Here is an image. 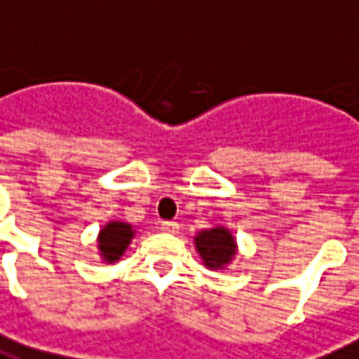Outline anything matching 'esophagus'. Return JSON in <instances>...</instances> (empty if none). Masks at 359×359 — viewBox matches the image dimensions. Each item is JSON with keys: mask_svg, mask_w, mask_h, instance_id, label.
I'll return each mask as SVG.
<instances>
[{"mask_svg": "<svg viewBox=\"0 0 359 359\" xmlns=\"http://www.w3.org/2000/svg\"><path fill=\"white\" fill-rule=\"evenodd\" d=\"M161 230L165 231V233H177L179 231V224L177 222H163Z\"/></svg>", "mask_w": 359, "mask_h": 359, "instance_id": "obj_1", "label": "esophagus"}]
</instances>
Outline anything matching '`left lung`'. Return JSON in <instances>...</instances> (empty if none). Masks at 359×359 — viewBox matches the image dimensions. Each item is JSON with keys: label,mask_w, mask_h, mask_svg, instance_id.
<instances>
[{"label": "left lung", "mask_w": 359, "mask_h": 359, "mask_svg": "<svg viewBox=\"0 0 359 359\" xmlns=\"http://www.w3.org/2000/svg\"><path fill=\"white\" fill-rule=\"evenodd\" d=\"M194 245L208 269H224L238 251L231 231L224 226L198 231L194 238Z\"/></svg>", "instance_id": "1"}]
</instances>
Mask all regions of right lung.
I'll list each match as a JSON object with an SVG mask.
<instances>
[{
	"instance_id": "1",
	"label": "right lung",
	"mask_w": 359,
	"mask_h": 359,
	"mask_svg": "<svg viewBox=\"0 0 359 359\" xmlns=\"http://www.w3.org/2000/svg\"><path fill=\"white\" fill-rule=\"evenodd\" d=\"M133 228L131 224L126 222L111 220L108 222L100 233H97V250L100 257L106 263L119 262V257L123 255V251L128 250L129 241L133 238Z\"/></svg>"
}]
</instances>
